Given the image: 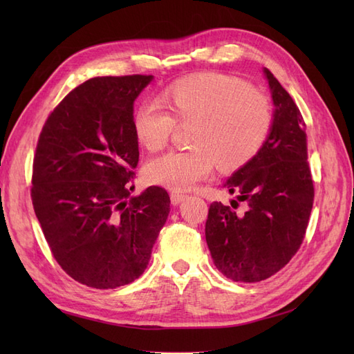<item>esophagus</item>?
I'll return each mask as SVG.
<instances>
[{
	"label": "esophagus",
	"instance_id": "esophagus-1",
	"mask_svg": "<svg viewBox=\"0 0 354 354\" xmlns=\"http://www.w3.org/2000/svg\"><path fill=\"white\" fill-rule=\"evenodd\" d=\"M169 198H171V203H173V205H178V203H181L187 198V195L181 194V192H171Z\"/></svg>",
	"mask_w": 354,
	"mask_h": 354
}]
</instances>
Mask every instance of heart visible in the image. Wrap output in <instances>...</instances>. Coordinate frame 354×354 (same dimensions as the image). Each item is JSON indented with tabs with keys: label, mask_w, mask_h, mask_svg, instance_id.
<instances>
[{
	"label": "heart",
	"mask_w": 354,
	"mask_h": 354,
	"mask_svg": "<svg viewBox=\"0 0 354 354\" xmlns=\"http://www.w3.org/2000/svg\"><path fill=\"white\" fill-rule=\"evenodd\" d=\"M170 112L143 104L133 131L146 151L164 149L180 125L195 124L192 151H171L145 167L153 185L185 190L207 178L216 164L234 171L259 155L273 127L272 106L251 84L234 75L199 72L171 82L159 95Z\"/></svg>",
	"instance_id": "obj_1"
}]
</instances>
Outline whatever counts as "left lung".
Wrapping results in <instances>:
<instances>
[{"label":"left lung","instance_id":"left-lung-1","mask_svg":"<svg viewBox=\"0 0 354 354\" xmlns=\"http://www.w3.org/2000/svg\"><path fill=\"white\" fill-rule=\"evenodd\" d=\"M264 75L274 104L272 133L259 155L224 183L238 201L232 207L212 202L205 223L214 264L246 283L267 279L295 255L315 198L301 112L267 68ZM239 201L243 212L236 211Z\"/></svg>","mask_w":354,"mask_h":354}]
</instances>
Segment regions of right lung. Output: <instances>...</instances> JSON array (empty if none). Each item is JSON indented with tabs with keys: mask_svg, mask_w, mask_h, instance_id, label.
Returning a JSON list of instances; mask_svg holds the SVG:
<instances>
[{
	"mask_svg": "<svg viewBox=\"0 0 354 354\" xmlns=\"http://www.w3.org/2000/svg\"><path fill=\"white\" fill-rule=\"evenodd\" d=\"M152 80L85 81L56 106L39 134L32 203L56 261L82 285L113 289L136 281L168 218L165 189L130 196L138 164L134 100Z\"/></svg>",
	"mask_w": 354,
	"mask_h": 354,
	"instance_id": "obj_1",
	"label": "right lung"
}]
</instances>
